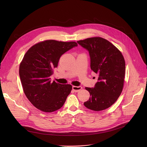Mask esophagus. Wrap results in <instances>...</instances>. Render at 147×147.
I'll list each match as a JSON object with an SVG mask.
<instances>
[{
	"instance_id": "34e87169",
	"label": "esophagus",
	"mask_w": 147,
	"mask_h": 147,
	"mask_svg": "<svg viewBox=\"0 0 147 147\" xmlns=\"http://www.w3.org/2000/svg\"><path fill=\"white\" fill-rule=\"evenodd\" d=\"M82 86H72V89L74 90V92H79L80 90L82 89Z\"/></svg>"
}]
</instances>
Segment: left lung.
I'll return each instance as SVG.
<instances>
[{
  "label": "left lung",
  "instance_id": "obj_1",
  "mask_svg": "<svg viewBox=\"0 0 147 147\" xmlns=\"http://www.w3.org/2000/svg\"><path fill=\"white\" fill-rule=\"evenodd\" d=\"M77 42L88 50L90 68L98 76L94 88L85 87L90 98L84 106L96 111L105 110L116 102L122 92L126 68L124 57L118 48L102 37Z\"/></svg>",
  "mask_w": 147,
  "mask_h": 147
}]
</instances>
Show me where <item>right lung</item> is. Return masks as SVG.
I'll return each mask as SVG.
<instances>
[{
    "label": "right lung",
    "mask_w": 147,
    "mask_h": 147,
    "mask_svg": "<svg viewBox=\"0 0 147 147\" xmlns=\"http://www.w3.org/2000/svg\"><path fill=\"white\" fill-rule=\"evenodd\" d=\"M74 41L45 40L32 46L20 64L23 91L31 104L45 113L55 111L64 105L72 90L70 84L51 82V75L64 53L77 46Z\"/></svg>",
    "instance_id": "right-lung-1"
}]
</instances>
